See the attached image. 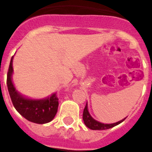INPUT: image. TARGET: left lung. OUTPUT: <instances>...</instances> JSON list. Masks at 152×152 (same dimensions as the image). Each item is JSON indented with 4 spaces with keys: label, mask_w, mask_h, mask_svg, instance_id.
<instances>
[{
    "label": "left lung",
    "mask_w": 152,
    "mask_h": 152,
    "mask_svg": "<svg viewBox=\"0 0 152 152\" xmlns=\"http://www.w3.org/2000/svg\"><path fill=\"white\" fill-rule=\"evenodd\" d=\"M83 121H84V124L88 128L91 129L92 130H105L108 129H110V128H113L116 125H119L120 123H121L122 121H125V119L120 121H118V122L113 123V124H103V123L99 122L97 121H95V119H93L92 117L90 115V113L88 112V104H86L85 108L83 110Z\"/></svg>",
    "instance_id": "1"
}]
</instances>
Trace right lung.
Segmentation results:
<instances>
[{
    "label": "right lung",
    "mask_w": 152,
    "mask_h": 152,
    "mask_svg": "<svg viewBox=\"0 0 152 152\" xmlns=\"http://www.w3.org/2000/svg\"><path fill=\"white\" fill-rule=\"evenodd\" d=\"M12 59L13 57H12L7 74V86L14 107L29 121L36 124H45L51 121L54 118L58 108V98L56 93L48 99L42 100L27 99L20 95L15 91L12 82Z\"/></svg>",
    "instance_id": "add662e5"
}]
</instances>
